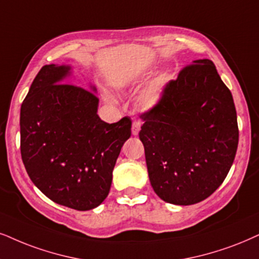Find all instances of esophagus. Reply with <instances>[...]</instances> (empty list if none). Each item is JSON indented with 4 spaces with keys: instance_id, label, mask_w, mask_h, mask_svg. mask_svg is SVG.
<instances>
[{
    "instance_id": "obj_1",
    "label": "esophagus",
    "mask_w": 259,
    "mask_h": 259,
    "mask_svg": "<svg viewBox=\"0 0 259 259\" xmlns=\"http://www.w3.org/2000/svg\"><path fill=\"white\" fill-rule=\"evenodd\" d=\"M140 129H141V122L140 120H135V122H133V126H132V133L133 135H137V134L140 133Z\"/></svg>"
}]
</instances>
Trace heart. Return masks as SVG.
I'll return each instance as SVG.
<instances>
[{
    "instance_id": "1",
    "label": "heart",
    "mask_w": 259,
    "mask_h": 259,
    "mask_svg": "<svg viewBox=\"0 0 259 259\" xmlns=\"http://www.w3.org/2000/svg\"><path fill=\"white\" fill-rule=\"evenodd\" d=\"M163 77L159 76L152 82H149L147 86L140 92L137 96V104L143 109H152L155 105H158L162 98L163 92ZM111 99L110 96H107Z\"/></svg>"
}]
</instances>
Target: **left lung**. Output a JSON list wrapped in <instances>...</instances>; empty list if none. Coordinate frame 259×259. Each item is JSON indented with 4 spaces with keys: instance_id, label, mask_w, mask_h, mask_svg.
Here are the masks:
<instances>
[{
    "instance_id": "obj_1",
    "label": "left lung",
    "mask_w": 259,
    "mask_h": 259,
    "mask_svg": "<svg viewBox=\"0 0 259 259\" xmlns=\"http://www.w3.org/2000/svg\"><path fill=\"white\" fill-rule=\"evenodd\" d=\"M140 140L155 194L177 205L208 198L230 172L239 130L233 97L210 60H196L141 114Z\"/></svg>"
}]
</instances>
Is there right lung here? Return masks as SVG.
Masks as SVG:
<instances>
[{"label":"right lung","instance_id":"right-lung-1","mask_svg":"<svg viewBox=\"0 0 259 259\" xmlns=\"http://www.w3.org/2000/svg\"><path fill=\"white\" fill-rule=\"evenodd\" d=\"M69 65H44L20 111V150L27 175L47 197L90 210L110 192L112 171L132 119L109 124L98 116L96 88L64 82Z\"/></svg>","mask_w":259,"mask_h":259}]
</instances>
